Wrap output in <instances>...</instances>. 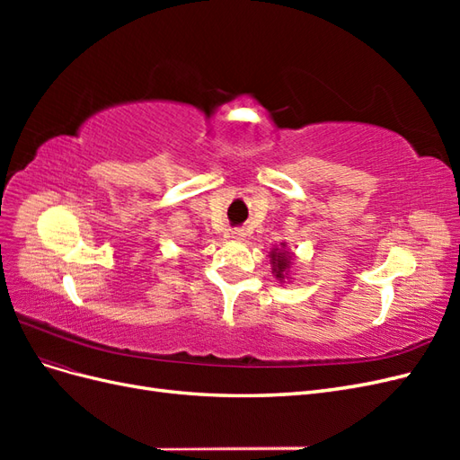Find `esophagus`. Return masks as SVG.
I'll list each match as a JSON object with an SVG mask.
<instances>
[{
	"label": "esophagus",
	"instance_id": "1",
	"mask_svg": "<svg viewBox=\"0 0 460 460\" xmlns=\"http://www.w3.org/2000/svg\"><path fill=\"white\" fill-rule=\"evenodd\" d=\"M243 230L242 228H234L232 230V238H235V240H243Z\"/></svg>",
	"mask_w": 460,
	"mask_h": 460
}]
</instances>
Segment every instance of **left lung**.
<instances>
[{
  "mask_svg": "<svg viewBox=\"0 0 460 460\" xmlns=\"http://www.w3.org/2000/svg\"><path fill=\"white\" fill-rule=\"evenodd\" d=\"M272 261H274V270H276V276L278 278H282V272H284V269H288V264H289V259H288V255L286 253H272Z\"/></svg>",
  "mask_w": 460,
  "mask_h": 460,
  "instance_id": "1",
  "label": "left lung"
}]
</instances>
